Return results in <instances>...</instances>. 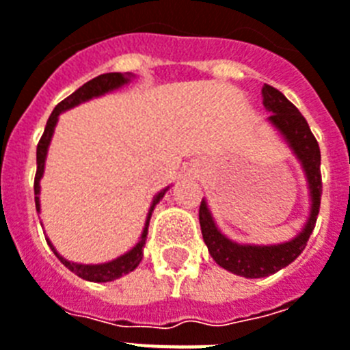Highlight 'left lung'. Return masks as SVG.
I'll return each instance as SVG.
<instances>
[{
    "mask_svg": "<svg viewBox=\"0 0 350 350\" xmlns=\"http://www.w3.org/2000/svg\"><path fill=\"white\" fill-rule=\"evenodd\" d=\"M262 104L269 113L268 122L271 127L282 136L286 146L300 161V167L308 181L309 215L302 230L293 239L278 244L237 243V241L228 239L221 232L214 215L210 212L206 200L201 201L200 224L208 254L221 268L246 278H262L277 273L278 269L286 268L302 254L309 241V235L313 234L314 223L320 212V194H322L320 147L302 113L282 93L268 84L262 86Z\"/></svg>",
    "mask_w": 350,
    "mask_h": 350,
    "instance_id": "left-lung-1",
    "label": "left lung"
}]
</instances>
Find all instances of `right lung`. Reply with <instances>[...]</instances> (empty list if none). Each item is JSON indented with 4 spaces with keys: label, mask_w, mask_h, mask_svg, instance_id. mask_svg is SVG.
<instances>
[{
    "label": "right lung",
    "mask_w": 350,
    "mask_h": 350,
    "mask_svg": "<svg viewBox=\"0 0 350 350\" xmlns=\"http://www.w3.org/2000/svg\"><path fill=\"white\" fill-rule=\"evenodd\" d=\"M135 79L133 73H104V75H98L95 79H92L90 82H86L84 86H81L77 92H73L72 95L66 96L64 100L59 102L55 106V109L52 111V115L48 118L46 127H44V133H42L41 140H39V146H37V172H36V181H33V192H36V208L37 212H41V200H39V194H41V178L44 174V163H46V154L48 147H50V142H52L53 131H55L57 122H59V115L64 113V111L77 107L79 104H84V102L92 100V98H98L102 95H107L111 92H116L120 90L122 86L129 84L131 81ZM170 187H165L163 190H160L158 194L152 198V203H150L149 214H147L146 226H144V232L140 235V241L120 257L113 258L109 262L102 264H81V262H72L68 258L62 257L59 252L55 250V246L52 244V241L46 237V243L50 244V248L53 250L55 257L61 260L64 266H66L70 271L77 275V277L84 278V280H90V282H111L115 278H120L122 275L131 273L133 269H136V266L140 264L142 257H144V246H146L147 239V230H149V221L150 215H152V210L160 200L165 196V192Z\"/></svg>",
    "instance_id": "add662e5"
}]
</instances>
